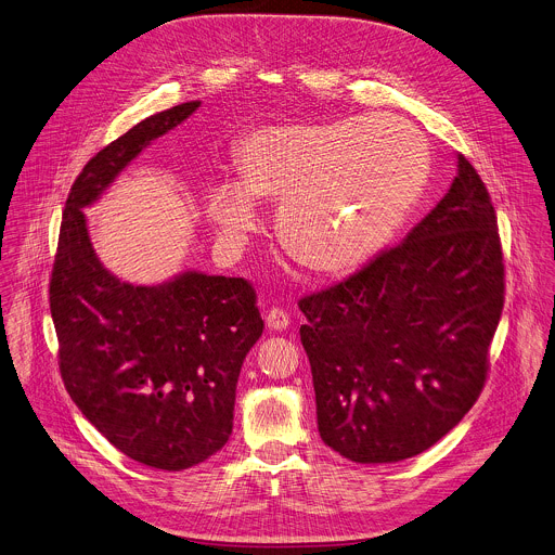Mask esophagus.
<instances>
[{
	"instance_id": "34e87169",
	"label": "esophagus",
	"mask_w": 555,
	"mask_h": 555,
	"mask_svg": "<svg viewBox=\"0 0 555 555\" xmlns=\"http://www.w3.org/2000/svg\"><path fill=\"white\" fill-rule=\"evenodd\" d=\"M267 325H269V330L282 332V330H286L291 325V314L286 310H282V308H271L267 312Z\"/></svg>"
}]
</instances>
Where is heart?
<instances>
[{
    "label": "heart",
    "instance_id": "obj_1",
    "mask_svg": "<svg viewBox=\"0 0 555 555\" xmlns=\"http://www.w3.org/2000/svg\"><path fill=\"white\" fill-rule=\"evenodd\" d=\"M238 182L208 186L206 215L228 245L260 228L256 202L278 204L282 245L319 273H349L405 225L429 180L425 137L395 115L275 124L234 150Z\"/></svg>",
    "mask_w": 555,
    "mask_h": 555
}]
</instances>
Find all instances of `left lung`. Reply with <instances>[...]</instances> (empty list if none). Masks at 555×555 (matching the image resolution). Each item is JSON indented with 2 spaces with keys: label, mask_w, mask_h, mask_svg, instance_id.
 <instances>
[{
  "label": "left lung",
  "mask_w": 555,
  "mask_h": 555,
  "mask_svg": "<svg viewBox=\"0 0 555 555\" xmlns=\"http://www.w3.org/2000/svg\"><path fill=\"white\" fill-rule=\"evenodd\" d=\"M503 295L496 215L457 156L451 189L401 245L299 299L323 442L362 464L438 442L486 384Z\"/></svg>",
  "instance_id": "left-lung-1"
}]
</instances>
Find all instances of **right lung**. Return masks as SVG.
Instances as JSON below:
<instances>
[{
    "instance_id": "obj_1",
    "label": "right lung",
    "mask_w": 555,
    "mask_h": 555,
    "mask_svg": "<svg viewBox=\"0 0 555 555\" xmlns=\"http://www.w3.org/2000/svg\"><path fill=\"white\" fill-rule=\"evenodd\" d=\"M197 108L152 115L85 165L50 278L67 392L121 453L165 470L195 466L228 442L241 366L264 330L256 291L245 278L197 271L160 286L126 284L98 260L82 208Z\"/></svg>"
}]
</instances>
